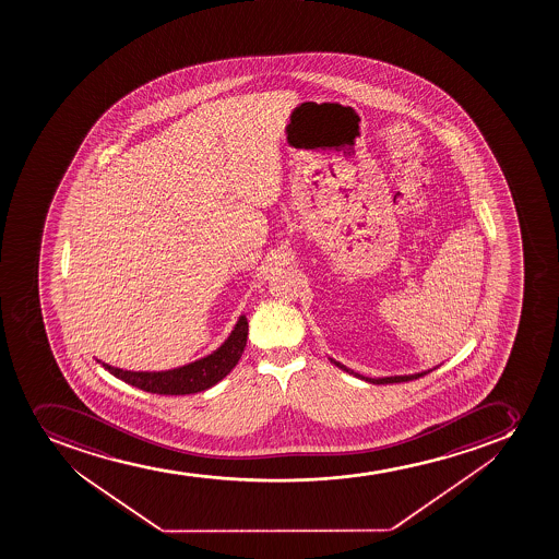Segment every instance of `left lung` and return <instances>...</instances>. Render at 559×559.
Listing matches in <instances>:
<instances>
[{
	"label": "left lung",
	"instance_id": "left-lung-1",
	"mask_svg": "<svg viewBox=\"0 0 559 559\" xmlns=\"http://www.w3.org/2000/svg\"><path fill=\"white\" fill-rule=\"evenodd\" d=\"M330 360H332L333 365L337 366V368H341V370L346 371V373H349V376L357 377V379H362V381L371 382V384H390V382H408L414 381V379H419V377L426 376V373H430L431 370H436V368H431V370L426 371H419V373H412V376H393V377H366L360 376V373H357V371L349 370V368H346V366L341 365L338 360L332 359L330 357Z\"/></svg>",
	"mask_w": 559,
	"mask_h": 559
}]
</instances>
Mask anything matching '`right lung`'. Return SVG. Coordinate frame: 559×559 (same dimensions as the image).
Instances as JSON below:
<instances>
[{"mask_svg":"<svg viewBox=\"0 0 559 559\" xmlns=\"http://www.w3.org/2000/svg\"><path fill=\"white\" fill-rule=\"evenodd\" d=\"M248 341V319L238 317L237 324L229 333V337L216 348L213 354L189 365L173 368L166 371H128L102 362L109 373L126 381L131 386L140 388L144 392L160 393V395H188V393L204 392L215 386L229 371L237 366L242 357Z\"/></svg>","mask_w":559,"mask_h":559,"instance_id":"obj_1","label":"right lung"}]
</instances>
